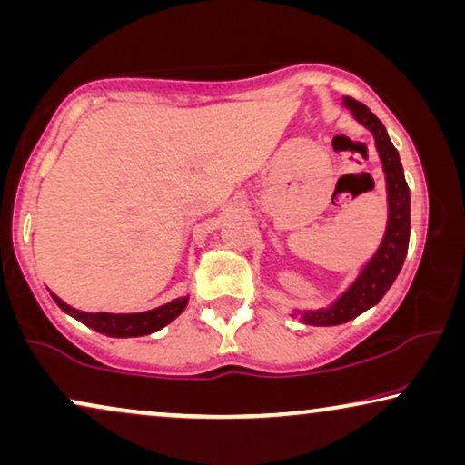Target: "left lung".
<instances>
[{
    "instance_id": "left-lung-1",
    "label": "left lung",
    "mask_w": 465,
    "mask_h": 465,
    "mask_svg": "<svg viewBox=\"0 0 465 465\" xmlns=\"http://www.w3.org/2000/svg\"><path fill=\"white\" fill-rule=\"evenodd\" d=\"M345 107L351 110L358 123L366 126L374 135L381 163H383L385 180H387V203H390V218H387V231L383 243L371 262L364 266L360 277L355 279L345 294L336 301L330 309H317L302 313V322L311 326H339L345 323L366 309L377 304L385 292L396 282L400 269H402L406 252H409L411 237V193L406 186L402 163H400L398 150L393 148L385 126L364 104L351 97H345Z\"/></svg>"
}]
</instances>
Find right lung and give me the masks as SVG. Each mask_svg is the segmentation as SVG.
<instances>
[{
  "label": "right lung",
  "mask_w": 465,
  "mask_h": 465,
  "mask_svg": "<svg viewBox=\"0 0 465 465\" xmlns=\"http://www.w3.org/2000/svg\"><path fill=\"white\" fill-rule=\"evenodd\" d=\"M54 298V302L65 311L67 315L75 317V320L84 323V326L97 330V332L105 336H116V339H126V336H145L156 332L167 326L169 322H173L177 315L186 309L188 298H177L163 307L145 311V313H86V311H78L69 307L61 301L59 296L50 294Z\"/></svg>",
  "instance_id": "obj_1"
}]
</instances>
